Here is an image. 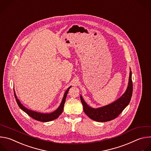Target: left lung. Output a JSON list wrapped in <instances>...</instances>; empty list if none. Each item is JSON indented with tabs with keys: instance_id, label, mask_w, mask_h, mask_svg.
<instances>
[{
	"instance_id": "1",
	"label": "left lung",
	"mask_w": 151,
	"mask_h": 151,
	"mask_svg": "<svg viewBox=\"0 0 151 151\" xmlns=\"http://www.w3.org/2000/svg\"><path fill=\"white\" fill-rule=\"evenodd\" d=\"M132 93L133 83L132 71H130L129 84L126 92L114 102L99 108L94 109L87 105L81 96H80V99L83 106L84 112L90 118L99 122H106L115 119L123 112L129 104Z\"/></svg>"
}]
</instances>
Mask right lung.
<instances>
[{
  "label": "right lung",
  "mask_w": 151,
  "mask_h": 151,
  "mask_svg": "<svg viewBox=\"0 0 151 151\" xmlns=\"http://www.w3.org/2000/svg\"><path fill=\"white\" fill-rule=\"evenodd\" d=\"M70 88H71V86L68 88V89L67 90V91L64 93V98L63 99L62 102H61V105H60V106H59V108L56 111H55L54 112H53L52 113H50V114H42V113H40V112L39 113V112H35V111H33L32 110L28 109L27 108L24 107L21 104L19 101L17 99V97L15 92V90H14V95H15L16 101H17L19 107L22 111H24L29 116H31L32 118H33V119H35L36 120H37V121L42 122H48L52 121V120L57 118L63 112V109H64V104H65V99H66V98H67V93H68V90Z\"/></svg>",
  "instance_id": "right-lung-1"
}]
</instances>
